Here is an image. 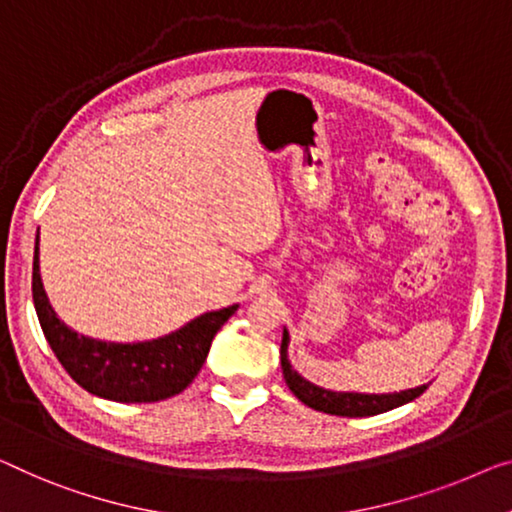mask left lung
<instances>
[{
	"instance_id": "8db88e82",
	"label": "left lung",
	"mask_w": 512,
	"mask_h": 512,
	"mask_svg": "<svg viewBox=\"0 0 512 512\" xmlns=\"http://www.w3.org/2000/svg\"><path fill=\"white\" fill-rule=\"evenodd\" d=\"M287 347H289V333L287 329L282 331V342H280V363H282V375L296 398L308 407L324 411V414L331 416H349V418H363V416H375L384 414V411H391L395 407H402L411 400H416L418 395L425 393V388L430 384L407 388V391L400 393H342V391H326L322 386H315L312 381L303 379L299 372L292 368L287 358Z\"/></svg>"
}]
</instances>
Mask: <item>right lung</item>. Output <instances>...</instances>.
Returning <instances> with one entry per match:
<instances>
[{
    "mask_svg": "<svg viewBox=\"0 0 512 512\" xmlns=\"http://www.w3.org/2000/svg\"><path fill=\"white\" fill-rule=\"evenodd\" d=\"M32 296L41 329L64 370L85 391L114 402H158L179 395L207 361L213 335L239 305L204 312L179 331L144 342L94 340L57 317L45 296L38 271V236L34 250Z\"/></svg>",
    "mask_w": 512,
    "mask_h": 512,
    "instance_id": "add662e5",
    "label": "right lung"
}]
</instances>
